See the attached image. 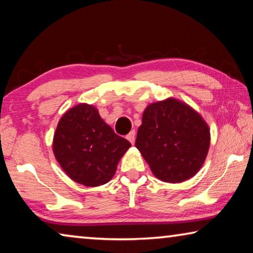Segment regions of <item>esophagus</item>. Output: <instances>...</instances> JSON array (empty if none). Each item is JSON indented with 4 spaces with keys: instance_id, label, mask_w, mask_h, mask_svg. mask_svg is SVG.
<instances>
[{
    "instance_id": "34e87169",
    "label": "esophagus",
    "mask_w": 253,
    "mask_h": 253,
    "mask_svg": "<svg viewBox=\"0 0 253 253\" xmlns=\"http://www.w3.org/2000/svg\"><path fill=\"white\" fill-rule=\"evenodd\" d=\"M135 135H136L135 130H131L130 133L126 136V138H127L128 141H129L131 144H134V143H135Z\"/></svg>"
}]
</instances>
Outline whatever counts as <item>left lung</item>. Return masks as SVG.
I'll return each mask as SVG.
<instances>
[{"instance_id":"obj_1","label":"left lung","mask_w":253,"mask_h":253,"mask_svg":"<svg viewBox=\"0 0 253 253\" xmlns=\"http://www.w3.org/2000/svg\"><path fill=\"white\" fill-rule=\"evenodd\" d=\"M210 145L205 119L188 103L172 97L145 108L135 142L152 173L169 183L194 177L205 162Z\"/></svg>"}]
</instances>
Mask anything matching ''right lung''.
<instances>
[{"label": "right lung", "mask_w": 253, "mask_h": 253, "mask_svg": "<svg viewBox=\"0 0 253 253\" xmlns=\"http://www.w3.org/2000/svg\"><path fill=\"white\" fill-rule=\"evenodd\" d=\"M130 146L87 103H79L62 116L53 138L55 159L63 171L85 187L109 182Z\"/></svg>", "instance_id": "obj_1"}]
</instances>
